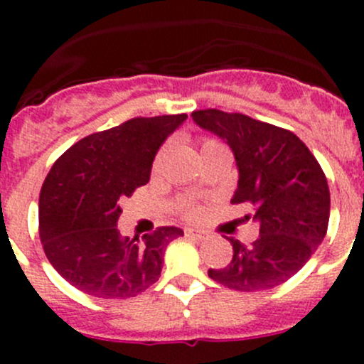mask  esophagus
<instances>
[{
  "mask_svg": "<svg viewBox=\"0 0 364 364\" xmlns=\"http://www.w3.org/2000/svg\"><path fill=\"white\" fill-rule=\"evenodd\" d=\"M185 234L188 237H193V240H208V232L205 230H200V229H185Z\"/></svg>",
  "mask_w": 364,
  "mask_h": 364,
  "instance_id": "obj_1",
  "label": "esophagus"
}]
</instances>
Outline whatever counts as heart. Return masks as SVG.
Wrapping results in <instances>:
<instances>
[{"label": "heart", "instance_id": "1", "mask_svg": "<svg viewBox=\"0 0 364 364\" xmlns=\"http://www.w3.org/2000/svg\"><path fill=\"white\" fill-rule=\"evenodd\" d=\"M216 146H222V144H218V142H216V141H209V139H208V141L203 142V153L208 151V149H211V148H216ZM161 155H164V151H161L160 155H159V159H156V164H159V161H160ZM185 215L186 216H193V215H196V208H193V205H186V208H185Z\"/></svg>", "mask_w": 364, "mask_h": 364}]
</instances>
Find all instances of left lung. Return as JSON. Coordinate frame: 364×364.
<instances>
[{"label":"left lung","mask_w":364,"mask_h":364,"mask_svg":"<svg viewBox=\"0 0 364 364\" xmlns=\"http://www.w3.org/2000/svg\"><path fill=\"white\" fill-rule=\"evenodd\" d=\"M192 117L232 149L240 179L230 203L255 209L260 234L250 247L229 237L232 260L223 269H209V278L241 292L284 284L328 232L331 199L321 165L297 135L274 124L216 109Z\"/></svg>","instance_id":"left-lung-1"}]
</instances>
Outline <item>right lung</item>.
Wrapping results in <instances>:
<instances>
[{
  "label": "right lung",
  "instance_id": "1",
  "mask_svg": "<svg viewBox=\"0 0 364 364\" xmlns=\"http://www.w3.org/2000/svg\"><path fill=\"white\" fill-rule=\"evenodd\" d=\"M186 117H134L80 139L53 165L40 192V241L70 285L127 299L159 280L165 248L183 230L160 227L141 240L123 237L119 203L149 181L160 146Z\"/></svg>",
  "mask_w": 364,
  "mask_h": 364
}]
</instances>
